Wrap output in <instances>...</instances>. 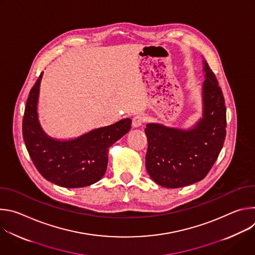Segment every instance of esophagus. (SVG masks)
Returning <instances> with one entry per match:
<instances>
[{
	"label": "esophagus",
	"mask_w": 255,
	"mask_h": 255,
	"mask_svg": "<svg viewBox=\"0 0 255 255\" xmlns=\"http://www.w3.org/2000/svg\"><path fill=\"white\" fill-rule=\"evenodd\" d=\"M143 122H144L143 116H141V115H136V116H134L133 119H132V126H133L134 128H138V127L142 126Z\"/></svg>",
	"instance_id": "obj_1"
}]
</instances>
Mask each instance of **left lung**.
<instances>
[{
    "mask_svg": "<svg viewBox=\"0 0 255 255\" xmlns=\"http://www.w3.org/2000/svg\"><path fill=\"white\" fill-rule=\"evenodd\" d=\"M202 118L189 129L148 123L145 165L163 188L177 189L202 180L223 147L226 136L225 100L218 81L204 59Z\"/></svg>",
    "mask_w": 255,
    "mask_h": 255,
    "instance_id": "8db88e82",
    "label": "left lung"
}]
</instances>
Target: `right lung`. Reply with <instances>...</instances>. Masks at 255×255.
Returning <instances> with one entry per match:
<instances>
[{
	"mask_svg": "<svg viewBox=\"0 0 255 255\" xmlns=\"http://www.w3.org/2000/svg\"><path fill=\"white\" fill-rule=\"evenodd\" d=\"M43 72L31 89L23 117V138L40 174L63 188H83L99 181L108 165L109 148L131 129V119L97 128L77 138L59 140L42 129L37 112Z\"/></svg>",
	"mask_w": 255,
	"mask_h": 255,
	"instance_id": "add662e5",
	"label": "right lung"
}]
</instances>
